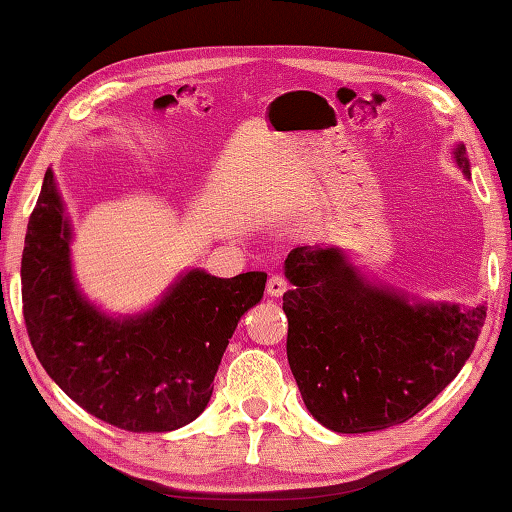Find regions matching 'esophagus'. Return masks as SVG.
Instances as JSON below:
<instances>
[{
	"label": "esophagus",
	"instance_id": "34e87169",
	"mask_svg": "<svg viewBox=\"0 0 512 512\" xmlns=\"http://www.w3.org/2000/svg\"><path fill=\"white\" fill-rule=\"evenodd\" d=\"M288 290V279L282 275H273L268 279V286H266V293L270 297H282Z\"/></svg>",
	"mask_w": 512,
	"mask_h": 512
}]
</instances>
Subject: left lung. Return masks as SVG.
<instances>
[{"mask_svg": "<svg viewBox=\"0 0 512 512\" xmlns=\"http://www.w3.org/2000/svg\"><path fill=\"white\" fill-rule=\"evenodd\" d=\"M455 157L470 175L462 144ZM286 277L288 364L310 415L335 433L415 417L457 377L486 319V306L408 304L359 277L337 248H293Z\"/></svg>", "mask_w": 512, "mask_h": 512, "instance_id": "8db88e82", "label": "left lung"}]
</instances>
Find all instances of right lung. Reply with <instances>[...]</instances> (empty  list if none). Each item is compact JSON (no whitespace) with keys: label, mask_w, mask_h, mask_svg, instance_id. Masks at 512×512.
I'll return each instance as SVG.
<instances>
[{"label":"right lung","mask_w":512,"mask_h":512,"mask_svg":"<svg viewBox=\"0 0 512 512\" xmlns=\"http://www.w3.org/2000/svg\"><path fill=\"white\" fill-rule=\"evenodd\" d=\"M68 239L48 168L22 255L24 324L46 373L90 415L128 433L193 422L237 322L264 297L266 273L222 279L190 270L153 310L113 319L75 288Z\"/></svg>","instance_id":"right-lung-1"}]
</instances>
